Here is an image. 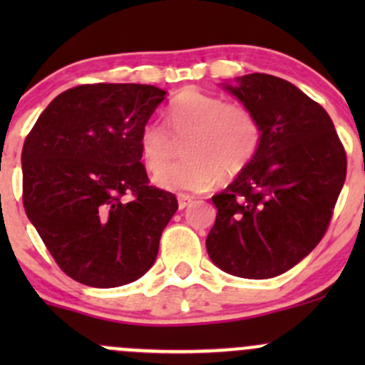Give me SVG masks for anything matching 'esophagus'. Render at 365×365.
Wrapping results in <instances>:
<instances>
[{"instance_id": "esophagus-1", "label": "esophagus", "mask_w": 365, "mask_h": 365, "mask_svg": "<svg viewBox=\"0 0 365 365\" xmlns=\"http://www.w3.org/2000/svg\"><path fill=\"white\" fill-rule=\"evenodd\" d=\"M190 203H192V197L187 196V194H180V196H178V208L180 210L187 208V206H189Z\"/></svg>"}]
</instances>
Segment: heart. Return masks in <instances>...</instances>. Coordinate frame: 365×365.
I'll return each mask as SVG.
<instances>
[{"mask_svg": "<svg viewBox=\"0 0 365 365\" xmlns=\"http://www.w3.org/2000/svg\"><path fill=\"white\" fill-rule=\"evenodd\" d=\"M168 125L183 145L185 160L169 164L153 183L171 192H205L226 178L244 171L261 143L259 121L247 108L227 104L217 95L183 90L168 108ZM173 138L160 121L152 120L139 134V152L145 168L157 171L169 159Z\"/></svg>", "mask_w": 365, "mask_h": 365, "instance_id": "obj_1", "label": "heart"}]
</instances>
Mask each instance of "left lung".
<instances>
[{"label":"left lung","instance_id":"left-lung-1","mask_svg":"<svg viewBox=\"0 0 365 365\" xmlns=\"http://www.w3.org/2000/svg\"><path fill=\"white\" fill-rule=\"evenodd\" d=\"M220 86L257 118L261 143L251 164L212 197L217 217L206 251L226 274L270 279L323 238L344 185L346 153L325 109L295 84L247 73Z\"/></svg>","mask_w":365,"mask_h":365}]
</instances>
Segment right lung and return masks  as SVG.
Instances as JSON below:
<instances>
[{"label":"right lung","mask_w":365,"mask_h":365,"mask_svg":"<svg viewBox=\"0 0 365 365\" xmlns=\"http://www.w3.org/2000/svg\"><path fill=\"white\" fill-rule=\"evenodd\" d=\"M165 93L150 84L70 88L26 138V215L61 270L81 284L118 288L155 263L178 201L148 185L139 134Z\"/></svg>","instance_id":"1"}]
</instances>
